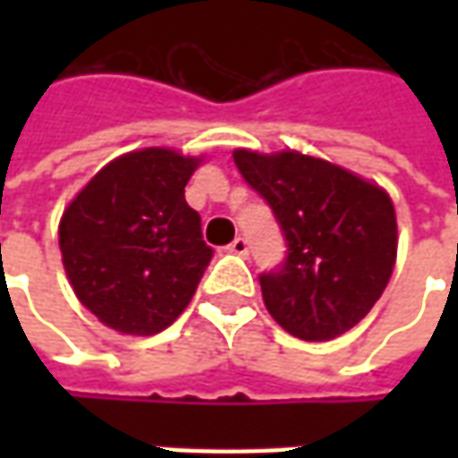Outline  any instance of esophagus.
Wrapping results in <instances>:
<instances>
[{"label":"esophagus","mask_w":458,"mask_h":458,"mask_svg":"<svg viewBox=\"0 0 458 458\" xmlns=\"http://www.w3.org/2000/svg\"><path fill=\"white\" fill-rule=\"evenodd\" d=\"M229 252L232 255H239V257H247L250 255V242L244 237H237L232 244H229Z\"/></svg>","instance_id":"34e87169"}]
</instances>
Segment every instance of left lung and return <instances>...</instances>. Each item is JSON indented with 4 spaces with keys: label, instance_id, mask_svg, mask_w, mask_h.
Returning a JSON list of instances; mask_svg holds the SVG:
<instances>
[{
    "label": "left lung",
    "instance_id": "left-lung-1",
    "mask_svg": "<svg viewBox=\"0 0 458 458\" xmlns=\"http://www.w3.org/2000/svg\"><path fill=\"white\" fill-rule=\"evenodd\" d=\"M234 163L270 203L288 244L285 262L259 275L270 316L303 342H328L354 328L395 267L390 196L344 167L295 150H234Z\"/></svg>",
    "mask_w": 458,
    "mask_h": 458
}]
</instances>
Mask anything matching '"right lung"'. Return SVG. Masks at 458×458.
<instances>
[{
    "mask_svg": "<svg viewBox=\"0 0 458 458\" xmlns=\"http://www.w3.org/2000/svg\"><path fill=\"white\" fill-rule=\"evenodd\" d=\"M201 157L167 148L127 152L86 183L61 219V255L79 301L119 334L150 336L173 324L214 250L185 183Z\"/></svg>",
    "mask_w": 458,
    "mask_h": 458,
    "instance_id": "add662e5",
    "label": "right lung"
}]
</instances>
